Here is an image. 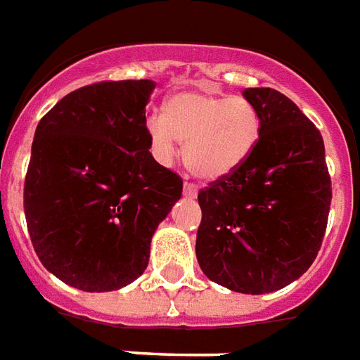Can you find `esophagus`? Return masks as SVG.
Segmentation results:
<instances>
[{"instance_id": "1", "label": "esophagus", "mask_w": 360, "mask_h": 360, "mask_svg": "<svg viewBox=\"0 0 360 360\" xmlns=\"http://www.w3.org/2000/svg\"><path fill=\"white\" fill-rule=\"evenodd\" d=\"M183 193H185V196H191V198H195L196 196V187L193 185V183H185V188H183Z\"/></svg>"}]
</instances>
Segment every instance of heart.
<instances>
[{"instance_id": "heart-1", "label": "heart", "mask_w": 360, "mask_h": 360, "mask_svg": "<svg viewBox=\"0 0 360 360\" xmlns=\"http://www.w3.org/2000/svg\"><path fill=\"white\" fill-rule=\"evenodd\" d=\"M260 115L241 96L183 90L167 98L162 115L146 121L150 146L162 164L185 142V165L198 179L216 181L233 173L260 139Z\"/></svg>"}]
</instances>
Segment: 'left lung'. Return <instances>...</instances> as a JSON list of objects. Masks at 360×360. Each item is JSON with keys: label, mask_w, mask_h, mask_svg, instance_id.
<instances>
[{"label": "left lung", "mask_w": 360, "mask_h": 360, "mask_svg": "<svg viewBox=\"0 0 360 360\" xmlns=\"http://www.w3.org/2000/svg\"><path fill=\"white\" fill-rule=\"evenodd\" d=\"M260 139L233 173L198 193L196 258L206 278L237 293L278 291L322 247L332 202L322 134L287 96L247 89Z\"/></svg>", "instance_id": "left-lung-1"}]
</instances>
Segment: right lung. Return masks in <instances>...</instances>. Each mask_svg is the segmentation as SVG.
I'll return each mask as SVG.
<instances>
[{"instance_id":"obj_1","label":"right lung","mask_w":360,"mask_h":360,"mask_svg":"<svg viewBox=\"0 0 360 360\" xmlns=\"http://www.w3.org/2000/svg\"><path fill=\"white\" fill-rule=\"evenodd\" d=\"M152 81H103L61 98L36 127L25 177L30 241L48 271L90 293L146 270L183 179L150 154Z\"/></svg>"}]
</instances>
